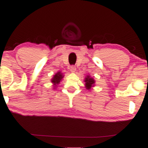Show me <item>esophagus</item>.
Returning a JSON list of instances; mask_svg holds the SVG:
<instances>
[{
	"label": "esophagus",
	"mask_w": 148,
	"mask_h": 148,
	"mask_svg": "<svg viewBox=\"0 0 148 148\" xmlns=\"http://www.w3.org/2000/svg\"><path fill=\"white\" fill-rule=\"evenodd\" d=\"M70 71L72 73H75L76 71H77V68H76L75 66H71V67H70Z\"/></svg>",
	"instance_id": "esophagus-1"
}]
</instances>
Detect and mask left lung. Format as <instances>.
<instances>
[{"mask_svg": "<svg viewBox=\"0 0 148 148\" xmlns=\"http://www.w3.org/2000/svg\"><path fill=\"white\" fill-rule=\"evenodd\" d=\"M84 82H85V87L87 90H91L95 86V80L92 77H91L90 75H86V77L84 79Z\"/></svg>", "mask_w": 148, "mask_h": 148, "instance_id": "left-lung-1", "label": "left lung"}]
</instances>
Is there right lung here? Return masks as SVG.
<instances>
[{
  "label": "right lung",
  "instance_id": "right-lung-1",
  "mask_svg": "<svg viewBox=\"0 0 148 148\" xmlns=\"http://www.w3.org/2000/svg\"><path fill=\"white\" fill-rule=\"evenodd\" d=\"M64 78L63 73H62L61 71H58V72L56 73L53 76L52 79H51V82L53 84V88L55 89L56 87L57 86V85L60 84V82H62V79Z\"/></svg>",
  "mask_w": 148,
  "mask_h": 148
}]
</instances>
